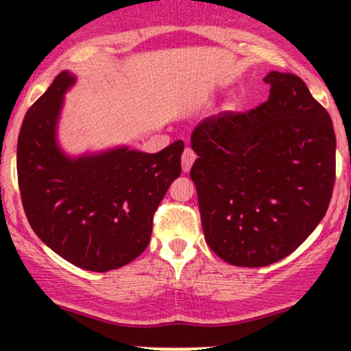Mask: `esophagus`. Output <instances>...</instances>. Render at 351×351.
<instances>
[{"label":"esophagus","mask_w":351,"mask_h":351,"mask_svg":"<svg viewBox=\"0 0 351 351\" xmlns=\"http://www.w3.org/2000/svg\"><path fill=\"white\" fill-rule=\"evenodd\" d=\"M195 160H196V153L193 152L191 148H186V150L183 152V156H181V168H183L184 173H188L189 170H191Z\"/></svg>","instance_id":"obj_1"}]
</instances>
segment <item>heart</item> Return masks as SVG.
<instances>
[{"mask_svg":"<svg viewBox=\"0 0 351 351\" xmlns=\"http://www.w3.org/2000/svg\"><path fill=\"white\" fill-rule=\"evenodd\" d=\"M237 107V102L236 100H229V102L226 104V108H229V110H232V108Z\"/></svg>","mask_w":351,"mask_h":351,"instance_id":"obj_1","label":"heart"}]
</instances>
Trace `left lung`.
I'll return each instance as SVG.
<instances>
[{"mask_svg": "<svg viewBox=\"0 0 351 351\" xmlns=\"http://www.w3.org/2000/svg\"><path fill=\"white\" fill-rule=\"evenodd\" d=\"M267 102L208 117L191 135L204 239L239 267L284 259L324 219L335 183L337 138L305 82L269 72Z\"/></svg>", "mask_w": 351, "mask_h": 351, "instance_id": "8db88e82", "label": "left lung"}]
</instances>
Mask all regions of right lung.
I'll list each match as a JSON object with an SVG mask.
<instances>
[{
	"instance_id": "right-lung-1",
	"label": "right lung",
	"mask_w": 351,
	"mask_h": 351,
	"mask_svg": "<svg viewBox=\"0 0 351 351\" xmlns=\"http://www.w3.org/2000/svg\"><path fill=\"white\" fill-rule=\"evenodd\" d=\"M75 77L62 71L31 106L18 138V181L33 231L67 263L107 272L147 249L153 215L181 173L184 143L158 153L128 147L71 156L58 123Z\"/></svg>"
}]
</instances>
